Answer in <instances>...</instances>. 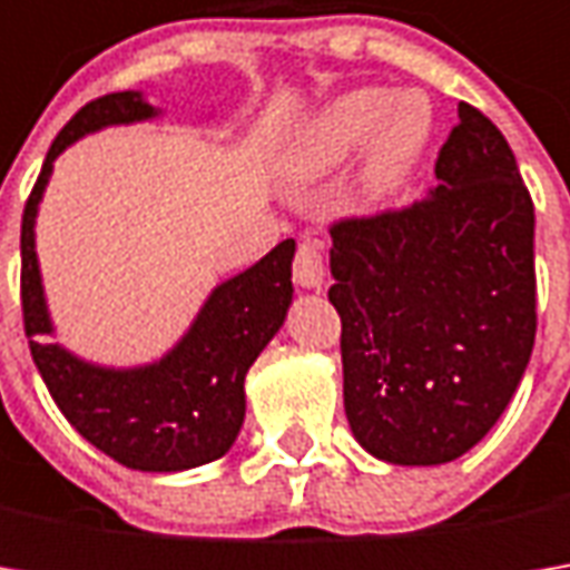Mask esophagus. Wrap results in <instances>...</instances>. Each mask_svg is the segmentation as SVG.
Wrapping results in <instances>:
<instances>
[{
	"mask_svg": "<svg viewBox=\"0 0 570 570\" xmlns=\"http://www.w3.org/2000/svg\"><path fill=\"white\" fill-rule=\"evenodd\" d=\"M295 278L304 288H323L326 278V247L317 237H304L295 253Z\"/></svg>",
	"mask_w": 570,
	"mask_h": 570,
	"instance_id": "1",
	"label": "esophagus"
}]
</instances>
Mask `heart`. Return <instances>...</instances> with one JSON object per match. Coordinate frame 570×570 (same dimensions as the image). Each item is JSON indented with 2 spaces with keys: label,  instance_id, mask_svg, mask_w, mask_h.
I'll list each match as a JSON object with an SVG mask.
<instances>
[{
  "label": "heart",
  "instance_id": "b5f03b06",
  "mask_svg": "<svg viewBox=\"0 0 570 570\" xmlns=\"http://www.w3.org/2000/svg\"><path fill=\"white\" fill-rule=\"evenodd\" d=\"M434 136V107L425 95L390 88H355L336 98L297 142V167L323 174L371 144L364 180L374 196H390L412 177Z\"/></svg>",
  "mask_w": 570,
  "mask_h": 570
}]
</instances>
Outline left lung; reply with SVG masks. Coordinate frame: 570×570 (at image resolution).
I'll return each instance as SVG.
<instances>
[{"mask_svg":"<svg viewBox=\"0 0 570 570\" xmlns=\"http://www.w3.org/2000/svg\"><path fill=\"white\" fill-rule=\"evenodd\" d=\"M456 114L425 199L330 225L345 415L403 466L479 444L537 340L530 189L498 126L472 104Z\"/></svg>","mask_w":570,"mask_h":570,"instance_id":"left-lung-1","label":"left lung"}]
</instances>
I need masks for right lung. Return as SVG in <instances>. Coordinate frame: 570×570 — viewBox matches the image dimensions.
<instances>
[{
  "instance_id": "right-lung-1",
  "label": "right lung",
  "mask_w": 570,
  "mask_h": 570,
  "mask_svg": "<svg viewBox=\"0 0 570 570\" xmlns=\"http://www.w3.org/2000/svg\"><path fill=\"white\" fill-rule=\"evenodd\" d=\"M151 114L136 91L104 95L53 139L21 215V314L33 364L69 425L129 470L177 472L225 456L244 425V377L292 304L295 240H282L247 273L218 285L184 342L158 364L107 371L43 340L50 317L33 253V215L56 155L85 132Z\"/></svg>"
}]
</instances>
